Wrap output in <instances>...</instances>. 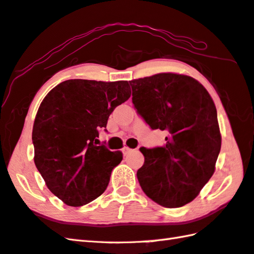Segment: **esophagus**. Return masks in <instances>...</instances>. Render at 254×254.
Returning a JSON list of instances; mask_svg holds the SVG:
<instances>
[{
	"mask_svg": "<svg viewBox=\"0 0 254 254\" xmlns=\"http://www.w3.org/2000/svg\"><path fill=\"white\" fill-rule=\"evenodd\" d=\"M132 151V148H130V147H127V146H124L123 148H122V152H123V154L124 155H127V154H128Z\"/></svg>",
	"mask_w": 254,
	"mask_h": 254,
	"instance_id": "obj_1",
	"label": "esophagus"
}]
</instances>
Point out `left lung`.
<instances>
[{"instance_id":"left-lung-1","label":"left lung","mask_w":254,"mask_h":254,"mask_svg":"<svg viewBox=\"0 0 254 254\" xmlns=\"http://www.w3.org/2000/svg\"><path fill=\"white\" fill-rule=\"evenodd\" d=\"M130 83L137 112L152 128L168 134L163 147L140 148L145 161L138 183L158 205L182 207L199 195L216 170L221 134L215 102L186 74L162 72Z\"/></svg>"}]
</instances>
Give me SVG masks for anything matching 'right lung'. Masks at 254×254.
Wrapping results in <instances>:
<instances>
[{
	"instance_id": "1",
	"label": "right lung",
	"mask_w": 254,
	"mask_h": 254,
	"mask_svg": "<svg viewBox=\"0 0 254 254\" xmlns=\"http://www.w3.org/2000/svg\"><path fill=\"white\" fill-rule=\"evenodd\" d=\"M130 90L127 81L71 79L42 101L32 134L34 162L48 190L66 205L83 206L107 190L123 154L97 145L98 130Z\"/></svg>"
}]
</instances>
